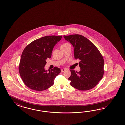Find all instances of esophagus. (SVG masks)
<instances>
[{
  "mask_svg": "<svg viewBox=\"0 0 125 125\" xmlns=\"http://www.w3.org/2000/svg\"><path fill=\"white\" fill-rule=\"evenodd\" d=\"M66 70L65 69H62L61 70V72H64V71H65Z\"/></svg>",
  "mask_w": 125,
  "mask_h": 125,
  "instance_id": "esophagus-1",
  "label": "esophagus"
}]
</instances>
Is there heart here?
I'll list each match as a JSON object with an SVG mask.
<instances>
[{
    "label": "heart",
    "mask_w": 125,
    "mask_h": 125,
    "mask_svg": "<svg viewBox=\"0 0 125 125\" xmlns=\"http://www.w3.org/2000/svg\"><path fill=\"white\" fill-rule=\"evenodd\" d=\"M67 44H68V43H67V42L64 43H63V44H62V45L61 46H64L66 45Z\"/></svg>",
    "instance_id": "obj_1"
}]
</instances>
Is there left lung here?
I'll use <instances>...</instances> for the list:
<instances>
[{"label":"left lung","mask_w":125,"mask_h":125,"mask_svg":"<svg viewBox=\"0 0 125 125\" xmlns=\"http://www.w3.org/2000/svg\"><path fill=\"white\" fill-rule=\"evenodd\" d=\"M74 47V58L79 59L81 71L71 70L68 79L71 85L81 91L94 87L103 78L104 73V60L102 55L94 44L87 38L79 34L64 36Z\"/></svg>","instance_id":"left-lung-1"}]
</instances>
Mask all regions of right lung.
Returning <instances> with one entry per match:
<instances>
[{"label":"right lung","mask_w":125,"mask_h":125,"mask_svg":"<svg viewBox=\"0 0 125 125\" xmlns=\"http://www.w3.org/2000/svg\"><path fill=\"white\" fill-rule=\"evenodd\" d=\"M62 36H48L31 42L23 51L19 65L20 75L24 83L32 90L41 91L53 84L55 78L61 72L57 67L44 69L46 60L51 57L54 45Z\"/></svg>","instance_id":"1"}]
</instances>
